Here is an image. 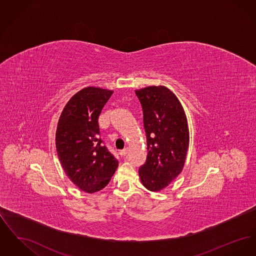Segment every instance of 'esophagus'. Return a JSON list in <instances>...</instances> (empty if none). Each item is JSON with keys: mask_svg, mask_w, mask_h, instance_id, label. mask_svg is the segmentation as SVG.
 Listing matches in <instances>:
<instances>
[{"mask_svg": "<svg viewBox=\"0 0 256 256\" xmlns=\"http://www.w3.org/2000/svg\"><path fill=\"white\" fill-rule=\"evenodd\" d=\"M120 154H121V156H126L128 154V148H124Z\"/></svg>", "mask_w": 256, "mask_h": 256, "instance_id": "esophagus-1", "label": "esophagus"}]
</instances>
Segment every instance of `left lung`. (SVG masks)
<instances>
[{
	"label": "left lung",
	"instance_id": "obj_1",
	"mask_svg": "<svg viewBox=\"0 0 256 256\" xmlns=\"http://www.w3.org/2000/svg\"><path fill=\"white\" fill-rule=\"evenodd\" d=\"M143 110L148 156L139 176L148 190L158 192L182 170L189 146L187 118L178 97L163 86L135 90Z\"/></svg>",
	"mask_w": 256,
	"mask_h": 256
}]
</instances>
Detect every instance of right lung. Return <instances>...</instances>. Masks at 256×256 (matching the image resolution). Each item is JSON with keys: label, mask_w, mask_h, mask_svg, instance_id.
I'll use <instances>...</instances> for the list:
<instances>
[{"label": "right lung", "mask_w": 256, "mask_h": 256, "mask_svg": "<svg viewBox=\"0 0 256 256\" xmlns=\"http://www.w3.org/2000/svg\"><path fill=\"white\" fill-rule=\"evenodd\" d=\"M112 90L89 86L71 98L61 112L56 146L61 166L82 191L93 194L104 188L118 167L100 138L98 116Z\"/></svg>", "instance_id": "right-lung-1"}]
</instances>
